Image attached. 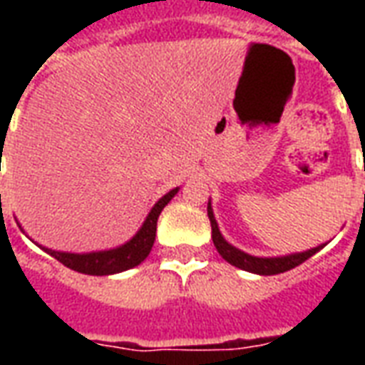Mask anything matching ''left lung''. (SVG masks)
I'll return each mask as SVG.
<instances>
[{
  "label": "left lung",
  "mask_w": 365,
  "mask_h": 365,
  "mask_svg": "<svg viewBox=\"0 0 365 365\" xmlns=\"http://www.w3.org/2000/svg\"><path fill=\"white\" fill-rule=\"evenodd\" d=\"M207 215H209V221H211V230H213V245L215 248L219 250L225 260L237 266L240 269H246V272H252V274L260 275H274V274H283L287 269H293L299 264H303L305 260H309L313 254H317L321 250L322 246H317V248H311L307 252L301 254H291V256H282V258H256V256H250V254L240 252L238 248L230 246L225 238L221 237L219 232V227H217V221L213 217V209H211V203L207 207Z\"/></svg>",
  "instance_id": "8db88e82"
}]
</instances>
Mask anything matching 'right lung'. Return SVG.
I'll list each match as a JSON object with an SVG mask.
<instances>
[{"mask_svg":"<svg viewBox=\"0 0 365 365\" xmlns=\"http://www.w3.org/2000/svg\"><path fill=\"white\" fill-rule=\"evenodd\" d=\"M178 193V187L168 191L164 197L160 199L156 205L152 207V211L146 217L143 229L136 232L135 237L128 240L127 245L113 248V250H105V252H91V254H68V252H54V250H46V252L54 256L60 264H64L66 268L80 272V274L88 275H111L125 272L138 266L140 262L150 254L154 238H156V222L162 213V209L170 203V199Z\"/></svg>","mask_w":365,"mask_h":365,"instance_id":"obj_1","label":"right lung"}]
</instances>
